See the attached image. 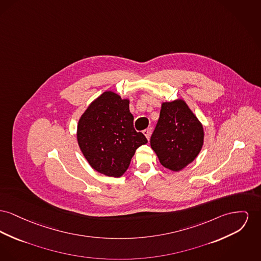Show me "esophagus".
Wrapping results in <instances>:
<instances>
[{
	"instance_id": "1",
	"label": "esophagus",
	"mask_w": 261,
	"mask_h": 261,
	"mask_svg": "<svg viewBox=\"0 0 261 261\" xmlns=\"http://www.w3.org/2000/svg\"><path fill=\"white\" fill-rule=\"evenodd\" d=\"M143 134L146 136V138L148 139V140H150L152 131H151V129H145V130L143 131Z\"/></svg>"
}]
</instances>
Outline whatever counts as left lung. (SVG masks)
<instances>
[{
  "label": "left lung",
  "mask_w": 261,
  "mask_h": 261,
  "mask_svg": "<svg viewBox=\"0 0 261 261\" xmlns=\"http://www.w3.org/2000/svg\"><path fill=\"white\" fill-rule=\"evenodd\" d=\"M204 143L203 126L184 99L163 102L151 137V147L160 163L179 171L192 163Z\"/></svg>",
  "instance_id": "8db88e82"
}]
</instances>
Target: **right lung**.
<instances>
[{
  "label": "right lung",
  "mask_w": 261,
  "mask_h": 261,
  "mask_svg": "<svg viewBox=\"0 0 261 261\" xmlns=\"http://www.w3.org/2000/svg\"><path fill=\"white\" fill-rule=\"evenodd\" d=\"M129 99L111 91L95 98L77 123L79 147L92 169L120 177L140 146L148 143L133 126Z\"/></svg>",
  "instance_id": "obj_1"
}]
</instances>
